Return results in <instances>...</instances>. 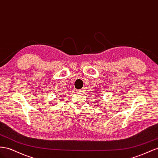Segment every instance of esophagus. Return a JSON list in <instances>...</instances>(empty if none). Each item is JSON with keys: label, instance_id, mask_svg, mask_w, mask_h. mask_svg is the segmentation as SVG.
<instances>
[{"label": "esophagus", "instance_id": "esophagus-1", "mask_svg": "<svg viewBox=\"0 0 158 158\" xmlns=\"http://www.w3.org/2000/svg\"><path fill=\"white\" fill-rule=\"evenodd\" d=\"M85 91H86V88H82V89H78V92H85Z\"/></svg>", "mask_w": 158, "mask_h": 158}]
</instances>
